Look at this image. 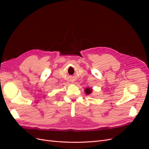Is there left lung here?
<instances>
[{"label":"left lung","instance_id":"8db88e82","mask_svg":"<svg viewBox=\"0 0 149 149\" xmlns=\"http://www.w3.org/2000/svg\"><path fill=\"white\" fill-rule=\"evenodd\" d=\"M93 91V89L91 88H87L84 89V92L86 93V94H87V95H89V94H91L92 93Z\"/></svg>","mask_w":149,"mask_h":149}]
</instances>
